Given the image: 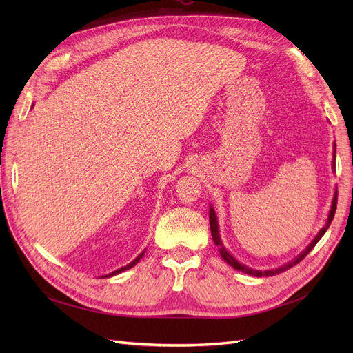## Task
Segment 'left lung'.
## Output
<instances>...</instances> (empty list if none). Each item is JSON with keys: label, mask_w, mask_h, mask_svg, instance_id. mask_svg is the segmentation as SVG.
I'll list each match as a JSON object with an SVG mask.
<instances>
[{"label": "left lung", "mask_w": 353, "mask_h": 353, "mask_svg": "<svg viewBox=\"0 0 353 353\" xmlns=\"http://www.w3.org/2000/svg\"><path fill=\"white\" fill-rule=\"evenodd\" d=\"M336 147V145H334ZM336 168V150H333V170ZM210 206V205H209ZM336 206H337V190L334 191V197H333V201H331V209L328 212V218H327V222L325 225L319 230V232L316 234V237L307 244V248L297 256V258H294L292 262H288L285 265H281L280 268H275V270H266V271H259V270H252L249 268V266H245L243 263H240L234 256L225 249V245L222 244V240H221V236H219V225H218V218H216V213H215V209H213L212 206L209 208V223H210V232H212V239H213V243H215L218 245V250H219V254L221 258L225 261L230 266H232L234 270L237 271H241L244 274H249V275H254V276H272V275H276V274H281L284 271H287L288 268H293V266L296 263L301 262L305 256L311 252L314 249V245L321 240V237L325 234V231L328 230L331 221H333L334 218V213H336Z\"/></svg>", "instance_id": "1"}]
</instances>
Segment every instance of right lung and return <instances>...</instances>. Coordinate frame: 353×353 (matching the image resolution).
<instances>
[{"mask_svg": "<svg viewBox=\"0 0 353 353\" xmlns=\"http://www.w3.org/2000/svg\"><path fill=\"white\" fill-rule=\"evenodd\" d=\"M32 108H34V105H32ZM143 256H144V250L140 253V254H138L137 256V258L131 262V263H128L126 266H122V268H119V270H116V271H113V272H110V274H108V275H104V279H105V276H108V279H109V276H113V275H116V274H121V272H123V271H126V270H130V268H132V266H135L138 262H140L141 261V258H143Z\"/></svg>", "mask_w": 353, "mask_h": 353, "instance_id": "add662e5", "label": "right lung"}]
</instances>
